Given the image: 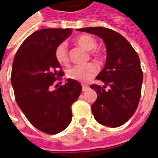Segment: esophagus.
Here are the masks:
<instances>
[{
  "instance_id": "obj_1",
  "label": "esophagus",
  "mask_w": 158,
  "mask_h": 158,
  "mask_svg": "<svg viewBox=\"0 0 158 158\" xmlns=\"http://www.w3.org/2000/svg\"><path fill=\"white\" fill-rule=\"evenodd\" d=\"M89 89V87L88 86V85H86V84H83V85H82V89H83V91L84 92L87 91Z\"/></svg>"
}]
</instances>
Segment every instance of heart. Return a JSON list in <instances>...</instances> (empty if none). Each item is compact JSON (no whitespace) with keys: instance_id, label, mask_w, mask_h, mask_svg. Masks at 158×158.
<instances>
[{"instance_id":"b5f03b06","label":"heart","mask_w":158,"mask_h":158,"mask_svg":"<svg viewBox=\"0 0 158 158\" xmlns=\"http://www.w3.org/2000/svg\"><path fill=\"white\" fill-rule=\"evenodd\" d=\"M75 43L87 51H94L92 54L97 57L101 56V53L94 50L97 48L96 39L90 35H81L75 39ZM55 57L60 64L65 65L69 63L68 51L65 43H62L57 46L55 51ZM98 73V67L94 63H87L84 64L74 65L67 71V77L79 82H88L91 80Z\"/></svg>"}]
</instances>
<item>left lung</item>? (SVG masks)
<instances>
[{
  "label": "left lung",
  "mask_w": 158,
  "mask_h": 158,
  "mask_svg": "<svg viewBox=\"0 0 158 158\" xmlns=\"http://www.w3.org/2000/svg\"><path fill=\"white\" fill-rule=\"evenodd\" d=\"M77 31L98 36L106 48L105 66L97 76L105 85L90 86L98 94L91 106L94 118L108 127L121 126L132 117L139 102L143 84L139 57L121 34L110 28L93 27ZM106 85L109 86L108 90Z\"/></svg>",
  "instance_id": "left-lung-1"
}]
</instances>
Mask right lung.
Returning <instances> with one entry per match:
<instances>
[{
    "mask_svg": "<svg viewBox=\"0 0 158 158\" xmlns=\"http://www.w3.org/2000/svg\"><path fill=\"white\" fill-rule=\"evenodd\" d=\"M71 33L70 28L36 31L21 44L12 64L11 84L16 102L28 121L48 135L61 132L70 124L71 106L82 92L81 84L70 79L52 90L56 79L64 75L58 70L60 65L55 51Z\"/></svg>",
    "mask_w": 158,
    "mask_h": 158,
    "instance_id": "add662e5",
    "label": "right lung"
}]
</instances>
